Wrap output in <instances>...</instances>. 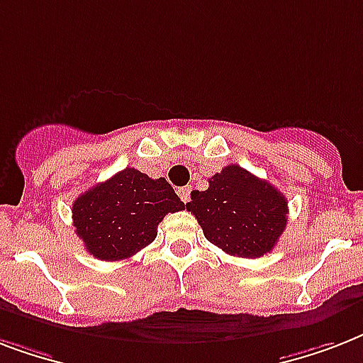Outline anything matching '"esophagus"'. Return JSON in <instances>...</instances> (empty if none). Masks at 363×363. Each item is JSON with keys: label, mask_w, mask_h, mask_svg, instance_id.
Masks as SVG:
<instances>
[{"label": "esophagus", "mask_w": 363, "mask_h": 363, "mask_svg": "<svg viewBox=\"0 0 363 363\" xmlns=\"http://www.w3.org/2000/svg\"><path fill=\"white\" fill-rule=\"evenodd\" d=\"M190 192H192V186H182L179 188V196H181V199L186 203L188 199H190Z\"/></svg>", "instance_id": "1"}]
</instances>
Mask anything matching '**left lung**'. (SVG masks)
Masks as SVG:
<instances>
[{"instance_id":"1","label":"left lung","mask_w":363,"mask_h":363,"mask_svg":"<svg viewBox=\"0 0 363 363\" xmlns=\"http://www.w3.org/2000/svg\"><path fill=\"white\" fill-rule=\"evenodd\" d=\"M186 209L207 241L239 258H259L275 248L288 222V201L275 186L238 164L211 177L209 188L190 194Z\"/></svg>"}]
</instances>
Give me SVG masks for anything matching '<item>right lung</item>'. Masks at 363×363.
Wrapping results in <instances>:
<instances>
[{"label": "right lung", "instance_id": "obj_1", "mask_svg": "<svg viewBox=\"0 0 363 363\" xmlns=\"http://www.w3.org/2000/svg\"><path fill=\"white\" fill-rule=\"evenodd\" d=\"M182 209L184 203L164 177L150 179L135 167H125L81 194L71 213L88 252L116 262L150 245L164 216Z\"/></svg>", "mask_w": 363, "mask_h": 363}]
</instances>
